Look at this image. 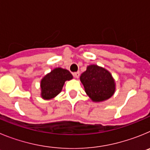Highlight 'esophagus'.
I'll use <instances>...</instances> for the list:
<instances>
[{"instance_id":"34e87169","label":"esophagus","mask_w":150,"mask_h":150,"mask_svg":"<svg viewBox=\"0 0 150 150\" xmlns=\"http://www.w3.org/2000/svg\"><path fill=\"white\" fill-rule=\"evenodd\" d=\"M74 77L76 78V79H78V78L79 77V72L74 73Z\"/></svg>"}]
</instances>
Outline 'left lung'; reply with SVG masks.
<instances>
[{
    "label": "left lung",
    "mask_w": 150,
    "mask_h": 150,
    "mask_svg": "<svg viewBox=\"0 0 150 150\" xmlns=\"http://www.w3.org/2000/svg\"><path fill=\"white\" fill-rule=\"evenodd\" d=\"M85 91L93 102L110 98L116 91V82L109 71L97 64L87 66L79 77Z\"/></svg>",
    "instance_id": "8db88e82"
}]
</instances>
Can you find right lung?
<instances>
[{
    "label": "right lung",
    "mask_w": 150,
    "mask_h": 150,
    "mask_svg": "<svg viewBox=\"0 0 150 150\" xmlns=\"http://www.w3.org/2000/svg\"><path fill=\"white\" fill-rule=\"evenodd\" d=\"M70 71L56 67L46 74L40 80V96L44 100L54 98L62 91L64 83L73 79Z\"/></svg>",
    "instance_id": "add662e5"
}]
</instances>
